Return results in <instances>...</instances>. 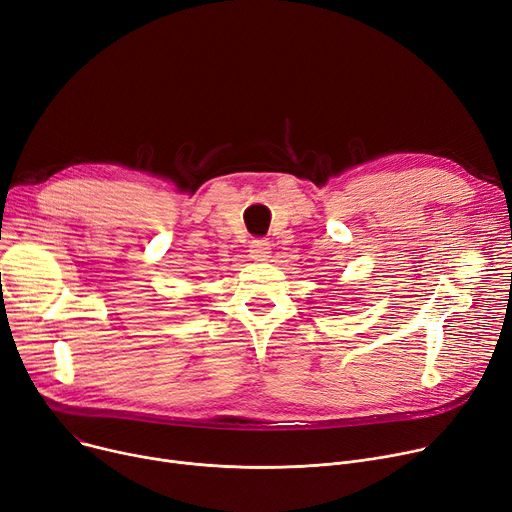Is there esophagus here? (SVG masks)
<instances>
[{"label": "esophagus", "mask_w": 512, "mask_h": 512, "mask_svg": "<svg viewBox=\"0 0 512 512\" xmlns=\"http://www.w3.org/2000/svg\"><path fill=\"white\" fill-rule=\"evenodd\" d=\"M270 256V244L266 239H252L250 244V258L252 260H266Z\"/></svg>", "instance_id": "1"}]
</instances>
